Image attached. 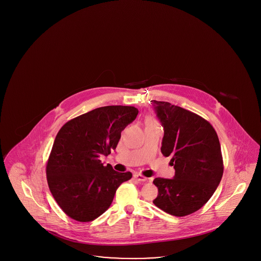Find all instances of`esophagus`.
<instances>
[{
	"instance_id": "obj_1",
	"label": "esophagus",
	"mask_w": 261,
	"mask_h": 261,
	"mask_svg": "<svg viewBox=\"0 0 261 261\" xmlns=\"http://www.w3.org/2000/svg\"><path fill=\"white\" fill-rule=\"evenodd\" d=\"M134 178L136 179L137 181H139V182H146V181H147V177L143 176L142 174H135V175H134Z\"/></svg>"
}]
</instances>
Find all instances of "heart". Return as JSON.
Here are the masks:
<instances>
[{
    "mask_svg": "<svg viewBox=\"0 0 261 261\" xmlns=\"http://www.w3.org/2000/svg\"><path fill=\"white\" fill-rule=\"evenodd\" d=\"M153 125H159L158 120L152 116H148L146 118V126H153Z\"/></svg>",
    "mask_w": 261,
    "mask_h": 261,
    "instance_id": "b5f03b06",
    "label": "heart"
}]
</instances>
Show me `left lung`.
Listing matches in <instances>:
<instances>
[{
  "instance_id": "left-lung-1",
  "label": "left lung",
  "mask_w": 261,
  "mask_h": 261,
  "mask_svg": "<svg viewBox=\"0 0 261 261\" xmlns=\"http://www.w3.org/2000/svg\"><path fill=\"white\" fill-rule=\"evenodd\" d=\"M164 128L162 152L171 156L173 179L155 178L153 203L173 216L201 208L219 185L224 165L219 139L212 125L194 112L167 101L151 100Z\"/></svg>"
}]
</instances>
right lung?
I'll return each instance as SVG.
<instances>
[{
    "mask_svg": "<svg viewBox=\"0 0 261 261\" xmlns=\"http://www.w3.org/2000/svg\"><path fill=\"white\" fill-rule=\"evenodd\" d=\"M138 110L108 106L67 121L57 134L46 166L50 193L62 211L79 222H90L107 211L117 188L132 178L99 158L116 148L122 130Z\"/></svg>",
    "mask_w": 261,
    "mask_h": 261,
    "instance_id": "add662e5",
    "label": "right lung"
}]
</instances>
